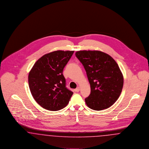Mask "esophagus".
I'll return each mask as SVG.
<instances>
[{
    "instance_id": "1",
    "label": "esophagus",
    "mask_w": 149,
    "mask_h": 149,
    "mask_svg": "<svg viewBox=\"0 0 149 149\" xmlns=\"http://www.w3.org/2000/svg\"><path fill=\"white\" fill-rule=\"evenodd\" d=\"M79 90H80V87H79V86L77 87L76 89H74V91H75V92H77V93L79 92Z\"/></svg>"
}]
</instances>
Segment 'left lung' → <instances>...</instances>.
Wrapping results in <instances>:
<instances>
[{"label": "left lung", "mask_w": 149, "mask_h": 149, "mask_svg": "<svg viewBox=\"0 0 149 149\" xmlns=\"http://www.w3.org/2000/svg\"><path fill=\"white\" fill-rule=\"evenodd\" d=\"M76 56L83 64L90 85L86 105L94 110L109 108L117 100L123 86V76L117 63L99 50H79Z\"/></svg>", "instance_id": "1"}]
</instances>
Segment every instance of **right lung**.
I'll list each match as a JSON object with an SVG mask.
<instances>
[{
    "mask_svg": "<svg viewBox=\"0 0 149 149\" xmlns=\"http://www.w3.org/2000/svg\"><path fill=\"white\" fill-rule=\"evenodd\" d=\"M74 51L56 50L42 56L30 71L29 85L35 100L45 109L56 111L65 107L73 92L65 87L64 67Z\"/></svg>",
    "mask_w": 149,
    "mask_h": 149,
    "instance_id": "add662e5",
    "label": "right lung"
}]
</instances>
